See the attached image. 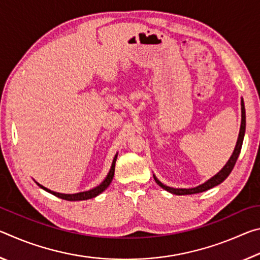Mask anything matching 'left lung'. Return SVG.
I'll list each match as a JSON object with an SVG mask.
<instances>
[{
    "mask_svg": "<svg viewBox=\"0 0 260 260\" xmlns=\"http://www.w3.org/2000/svg\"><path fill=\"white\" fill-rule=\"evenodd\" d=\"M241 107H242L241 108V110H242V121H241V128H240L239 139H237V142H236V146H235V149H234V152H233V155L230 158V160L227 161V164L222 167V170L220 171L219 173L215 174L213 178H211L210 180H208V181L204 182L203 184H200L199 187L190 188V189H177V188L167 187V186H165V184H162L156 177H153V178H155V181L157 182V184H159V186L162 189H165V190L172 192V193H175V195H191V193H197V192H202V191L209 190V189L213 188L215 186H218L219 183H221L223 180H225L228 177V175L231 174L232 170L234 169L237 158H239V155H240V152H241L242 143H243L244 133H245V109H244L243 100H242Z\"/></svg>",
    "mask_w": 260,
    "mask_h": 260,
    "instance_id": "8db88e82",
    "label": "left lung"
}]
</instances>
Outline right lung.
Wrapping results in <instances>:
<instances>
[{
	"mask_svg": "<svg viewBox=\"0 0 260 260\" xmlns=\"http://www.w3.org/2000/svg\"><path fill=\"white\" fill-rule=\"evenodd\" d=\"M116 160H117V155L114 156V158H113L112 166H111V169H110V172L107 175V178H105L104 181L101 183L100 186L95 187L93 189H90V190H88V191H82V192H78V193H60V192L51 191V190H49V189H47V188H45L43 186H41L40 183H38V182L37 183L42 189H45V190L52 193V195L59 197V199H61V200H67V201H83V200L93 199V197H96L98 195H100L101 192L104 191L105 189L109 187V184L111 183L112 179H113V175H114V165H116Z\"/></svg>",
	"mask_w": 260,
	"mask_h": 260,
	"instance_id": "1",
	"label": "right lung"
}]
</instances>
